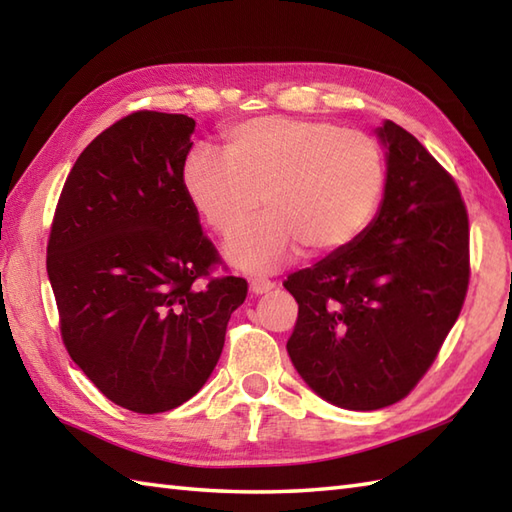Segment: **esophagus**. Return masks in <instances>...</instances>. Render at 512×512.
Here are the masks:
<instances>
[{
    "label": "esophagus",
    "mask_w": 512,
    "mask_h": 512,
    "mask_svg": "<svg viewBox=\"0 0 512 512\" xmlns=\"http://www.w3.org/2000/svg\"><path fill=\"white\" fill-rule=\"evenodd\" d=\"M275 288H277L275 281H268V279H262V277L250 281V292H253V295H266V292L275 290Z\"/></svg>",
    "instance_id": "obj_1"
}]
</instances>
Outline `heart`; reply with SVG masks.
<instances>
[{"mask_svg":"<svg viewBox=\"0 0 512 512\" xmlns=\"http://www.w3.org/2000/svg\"><path fill=\"white\" fill-rule=\"evenodd\" d=\"M182 184L193 209L217 235L231 237L259 209L268 215L226 244L246 273H268L297 253L330 255L352 244L385 189L374 138L325 121L250 118L226 129L222 158L193 151Z\"/></svg>","mask_w":512,"mask_h":512,"instance_id":"b5f03b06","label":"heart"}]
</instances>
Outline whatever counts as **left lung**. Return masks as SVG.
I'll use <instances>...</instances> for the list:
<instances>
[{"label":"left lung","mask_w":512,"mask_h":512,"mask_svg":"<svg viewBox=\"0 0 512 512\" xmlns=\"http://www.w3.org/2000/svg\"><path fill=\"white\" fill-rule=\"evenodd\" d=\"M387 176L378 213L352 244L284 288L299 303L288 356L332 405H394L436 361L469 288V215L458 184L396 123L376 129Z\"/></svg>","instance_id":"left-lung-1"}]
</instances>
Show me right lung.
Returning <instances> with one entry per match:
<instances>
[{
	"label": "right lung",
	"instance_id": "add662e5",
	"mask_svg": "<svg viewBox=\"0 0 512 512\" xmlns=\"http://www.w3.org/2000/svg\"><path fill=\"white\" fill-rule=\"evenodd\" d=\"M195 121L134 112L76 158L48 239V279L72 361L116 405L180 407L220 361L246 279L220 264L182 184Z\"/></svg>",
	"mask_w": 512,
	"mask_h": 512
}]
</instances>
